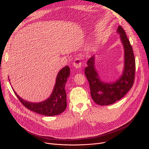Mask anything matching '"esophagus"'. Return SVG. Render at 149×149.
<instances>
[{
    "label": "esophagus",
    "instance_id": "esophagus-1",
    "mask_svg": "<svg viewBox=\"0 0 149 149\" xmlns=\"http://www.w3.org/2000/svg\"><path fill=\"white\" fill-rule=\"evenodd\" d=\"M73 65L76 68H79L81 67L82 63L80 61L79 58H76L73 61Z\"/></svg>",
    "mask_w": 149,
    "mask_h": 149
}]
</instances>
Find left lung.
<instances>
[{
    "label": "left lung",
    "mask_w": 149,
    "mask_h": 149,
    "mask_svg": "<svg viewBox=\"0 0 149 149\" xmlns=\"http://www.w3.org/2000/svg\"><path fill=\"white\" fill-rule=\"evenodd\" d=\"M117 32L120 35L124 48V68L121 76L114 82H102L95 69L94 55L88 60V66L85 69L91 97L96 104L101 106L110 105L120 100L131 89L134 82L135 60L132 46L120 26Z\"/></svg>",
    "instance_id": "left-lung-1"
}]
</instances>
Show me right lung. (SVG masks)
Wrapping results in <instances>:
<instances>
[{
  "label": "right lung",
  "instance_id": "1",
  "mask_svg": "<svg viewBox=\"0 0 149 149\" xmlns=\"http://www.w3.org/2000/svg\"><path fill=\"white\" fill-rule=\"evenodd\" d=\"M70 76V68L64 67L59 72L51 96L40 102H31L21 98L15 91L14 92L20 102L27 109L42 115L52 116L63 113L67 107L66 92L64 89L67 78Z\"/></svg>",
  "mask_w": 149,
  "mask_h": 149
}]
</instances>
